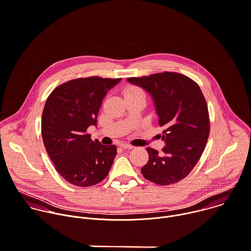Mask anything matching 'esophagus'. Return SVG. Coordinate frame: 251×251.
Returning a JSON list of instances; mask_svg holds the SVG:
<instances>
[{
    "mask_svg": "<svg viewBox=\"0 0 251 251\" xmlns=\"http://www.w3.org/2000/svg\"><path fill=\"white\" fill-rule=\"evenodd\" d=\"M120 146H121L122 148H124V149H132V148H133V146H132V145L126 144V143H122Z\"/></svg>",
    "mask_w": 251,
    "mask_h": 251,
    "instance_id": "esophagus-1",
    "label": "esophagus"
}]
</instances>
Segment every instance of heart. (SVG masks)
Listing matches in <instances>:
<instances>
[{
    "label": "heart",
    "mask_w": 251,
    "mask_h": 251,
    "mask_svg": "<svg viewBox=\"0 0 251 251\" xmlns=\"http://www.w3.org/2000/svg\"><path fill=\"white\" fill-rule=\"evenodd\" d=\"M124 94H125V97H127V96H130V95H136V94H141V95H144V92L141 88L137 87V86H133V85H129L127 86L125 91H124Z\"/></svg>",
    "instance_id": "heart-1"
}]
</instances>
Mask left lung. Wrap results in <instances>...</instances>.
Returning <instances> with one entry per match:
<instances>
[{
	"instance_id": "left-lung-1",
	"label": "left lung",
	"mask_w": 251,
	"mask_h": 251,
	"mask_svg": "<svg viewBox=\"0 0 251 251\" xmlns=\"http://www.w3.org/2000/svg\"><path fill=\"white\" fill-rule=\"evenodd\" d=\"M127 81L153 98L163 127L160 137L166 143L161 153L146 149L149 160L141 168L143 176L161 185L183 179L200 159L210 132L208 107L200 87L191 78L173 72L129 77Z\"/></svg>"
}]
</instances>
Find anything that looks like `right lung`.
<instances>
[{"instance_id":"obj_1","label":"right lung","mask_w":251,"mask_h":251,"mask_svg":"<svg viewBox=\"0 0 251 251\" xmlns=\"http://www.w3.org/2000/svg\"><path fill=\"white\" fill-rule=\"evenodd\" d=\"M121 79H73L56 87L47 98L41 122L43 142L57 172L74 185L99 183L113 165L116 145L93 141L86 130L96 126L104 97Z\"/></svg>"}]
</instances>
